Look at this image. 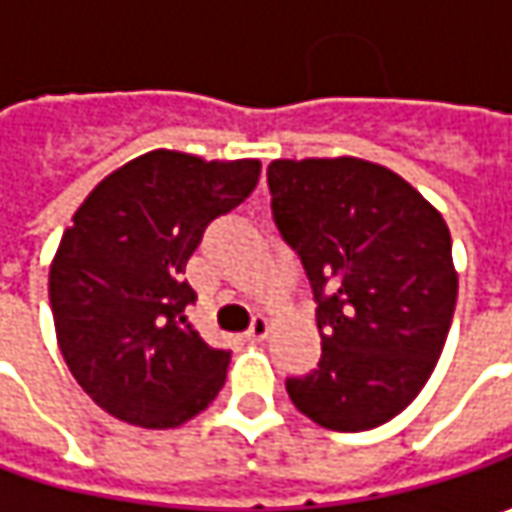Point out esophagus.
<instances>
[{"mask_svg":"<svg viewBox=\"0 0 512 512\" xmlns=\"http://www.w3.org/2000/svg\"><path fill=\"white\" fill-rule=\"evenodd\" d=\"M267 333H270V319L267 316H256L250 330H247V339L250 342H262V339H267Z\"/></svg>","mask_w":512,"mask_h":512,"instance_id":"1","label":"esophagus"}]
</instances>
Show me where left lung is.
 <instances>
[{
    "label": "left lung",
    "mask_w": 512,
    "mask_h": 512,
    "mask_svg": "<svg viewBox=\"0 0 512 512\" xmlns=\"http://www.w3.org/2000/svg\"><path fill=\"white\" fill-rule=\"evenodd\" d=\"M270 210L316 299L322 359L287 379L307 419L359 433L399 416L442 356L459 279L442 213L393 170L276 159Z\"/></svg>",
    "instance_id": "left-lung-1"
}]
</instances>
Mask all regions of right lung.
<instances>
[{"label":"right lung","mask_w":512,"mask_h":512,"mask_svg":"<svg viewBox=\"0 0 512 512\" xmlns=\"http://www.w3.org/2000/svg\"><path fill=\"white\" fill-rule=\"evenodd\" d=\"M256 159L205 162L150 150L93 187L50 265L56 342L110 416L165 430L216 399L230 353L190 325L185 265L205 227L259 182Z\"/></svg>","instance_id":"obj_1"}]
</instances>
